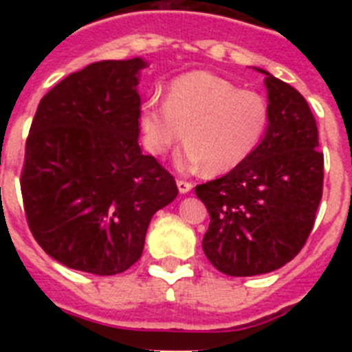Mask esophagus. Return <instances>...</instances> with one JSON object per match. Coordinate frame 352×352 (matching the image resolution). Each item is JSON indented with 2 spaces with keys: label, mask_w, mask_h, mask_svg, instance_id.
I'll use <instances>...</instances> for the list:
<instances>
[{
  "label": "esophagus",
  "mask_w": 352,
  "mask_h": 352,
  "mask_svg": "<svg viewBox=\"0 0 352 352\" xmlns=\"http://www.w3.org/2000/svg\"><path fill=\"white\" fill-rule=\"evenodd\" d=\"M176 185H178V190H179V194H188V192L192 190V183H188V182H183V179H178V182H176Z\"/></svg>",
  "instance_id": "1"
}]
</instances>
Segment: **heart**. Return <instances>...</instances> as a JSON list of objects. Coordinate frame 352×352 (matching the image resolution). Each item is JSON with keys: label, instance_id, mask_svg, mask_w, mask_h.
I'll use <instances>...</instances> for the list:
<instances>
[{"label": "heart", "instance_id": "heart-1", "mask_svg": "<svg viewBox=\"0 0 352 352\" xmlns=\"http://www.w3.org/2000/svg\"><path fill=\"white\" fill-rule=\"evenodd\" d=\"M139 126L153 157H166L185 138L176 155L179 169L204 167L208 174H223L241 166L263 142L270 107L259 93L197 70L176 77L166 102L157 95L146 98Z\"/></svg>", "mask_w": 352, "mask_h": 352}]
</instances>
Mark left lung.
Listing matches in <instances>:
<instances>
[{
    "mask_svg": "<svg viewBox=\"0 0 352 352\" xmlns=\"http://www.w3.org/2000/svg\"><path fill=\"white\" fill-rule=\"evenodd\" d=\"M254 70L268 89V132L241 166L195 186L210 213L203 250L231 276L263 275L294 259L322 197L324 158L309 104L291 84Z\"/></svg>",
    "mask_w": 352,
    "mask_h": 352,
    "instance_id": "8db88e82",
    "label": "left lung"
}]
</instances>
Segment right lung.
I'll return each instance as SVG.
<instances>
[{
    "label": "right lung",
    "instance_id": "1",
    "mask_svg": "<svg viewBox=\"0 0 352 352\" xmlns=\"http://www.w3.org/2000/svg\"><path fill=\"white\" fill-rule=\"evenodd\" d=\"M142 58L91 63L40 100L21 174L24 211L43 252L67 268L116 275L138 263L148 226L178 195L139 146Z\"/></svg>",
    "mask_w": 352,
    "mask_h": 352
}]
</instances>
